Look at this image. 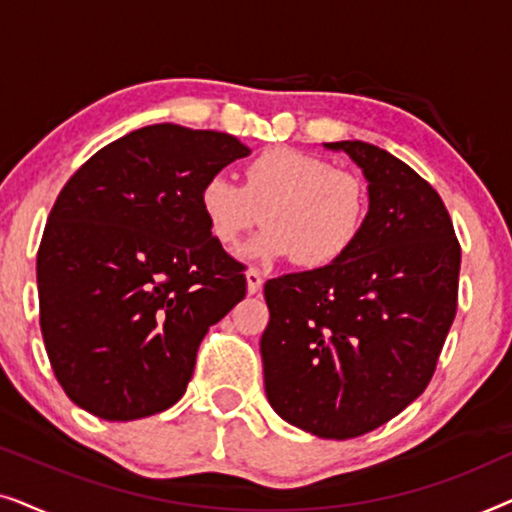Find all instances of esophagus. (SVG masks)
Here are the masks:
<instances>
[{"label":"esophagus","mask_w":512,"mask_h":512,"mask_svg":"<svg viewBox=\"0 0 512 512\" xmlns=\"http://www.w3.org/2000/svg\"><path fill=\"white\" fill-rule=\"evenodd\" d=\"M244 277H247V291L251 293V296H254V293H258V291H261V286H263V277H261V272H258L256 268H249L247 272H244Z\"/></svg>","instance_id":"obj_1"}]
</instances>
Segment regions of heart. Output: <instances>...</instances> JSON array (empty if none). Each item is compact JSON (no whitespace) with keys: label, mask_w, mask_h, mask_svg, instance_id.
<instances>
[{"label":"heart","mask_w":512,"mask_h":512,"mask_svg":"<svg viewBox=\"0 0 512 512\" xmlns=\"http://www.w3.org/2000/svg\"><path fill=\"white\" fill-rule=\"evenodd\" d=\"M202 219L221 247L268 223L244 249L251 258H286L303 268H326L349 254L368 223V188L352 172L312 153L268 149L244 167L242 186L212 174L198 193Z\"/></svg>","instance_id":"heart-1"}]
</instances>
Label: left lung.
Wrapping results in <instances>:
<instances>
[{
    "label": "left lung",
    "mask_w": 512,
    "mask_h": 512,
    "mask_svg": "<svg viewBox=\"0 0 512 512\" xmlns=\"http://www.w3.org/2000/svg\"><path fill=\"white\" fill-rule=\"evenodd\" d=\"M368 181V223L326 268L265 282L272 410L319 438L387 424L431 382L454 314L461 249L429 181L366 142H333Z\"/></svg>",
    "instance_id": "obj_1"
}]
</instances>
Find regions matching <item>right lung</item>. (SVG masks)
Segmentation results:
<instances>
[{
    "label": "right lung",
    "instance_id": "1",
    "mask_svg": "<svg viewBox=\"0 0 512 512\" xmlns=\"http://www.w3.org/2000/svg\"><path fill=\"white\" fill-rule=\"evenodd\" d=\"M251 149L226 132L146 125L86 160L48 214L39 324L65 394L109 422L184 396L209 326L247 293L198 193Z\"/></svg>",
    "mask_w": 512,
    "mask_h": 512
}]
</instances>
